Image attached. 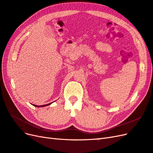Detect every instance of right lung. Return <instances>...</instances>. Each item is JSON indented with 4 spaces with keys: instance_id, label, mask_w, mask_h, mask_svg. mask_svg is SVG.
<instances>
[{
    "instance_id": "1",
    "label": "right lung",
    "mask_w": 153,
    "mask_h": 153,
    "mask_svg": "<svg viewBox=\"0 0 153 153\" xmlns=\"http://www.w3.org/2000/svg\"><path fill=\"white\" fill-rule=\"evenodd\" d=\"M52 103H48V104H47V105H34V104H32V105L33 106H36V107H43V106H47V105H51L52 104Z\"/></svg>"
}]
</instances>
